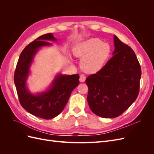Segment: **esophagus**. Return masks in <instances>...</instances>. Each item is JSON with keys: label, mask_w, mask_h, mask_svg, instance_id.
<instances>
[{"label": "esophagus", "mask_w": 154, "mask_h": 154, "mask_svg": "<svg viewBox=\"0 0 154 154\" xmlns=\"http://www.w3.org/2000/svg\"><path fill=\"white\" fill-rule=\"evenodd\" d=\"M85 79H86V76L84 75V74H81V75L80 76V82H85Z\"/></svg>", "instance_id": "1"}]
</instances>
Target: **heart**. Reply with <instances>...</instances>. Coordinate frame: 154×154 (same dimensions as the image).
<instances>
[{
  "mask_svg": "<svg viewBox=\"0 0 154 154\" xmlns=\"http://www.w3.org/2000/svg\"><path fill=\"white\" fill-rule=\"evenodd\" d=\"M110 53V45L97 38L83 42L74 49V54L82 58V69L88 73L100 71L109 58Z\"/></svg>",
  "mask_w": 154,
  "mask_h": 154,
  "instance_id": "obj_1",
  "label": "heart"
}]
</instances>
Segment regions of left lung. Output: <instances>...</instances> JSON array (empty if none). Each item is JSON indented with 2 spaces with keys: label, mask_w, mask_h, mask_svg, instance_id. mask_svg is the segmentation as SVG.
<instances>
[{
  "label": "left lung",
  "mask_w": 154,
  "mask_h": 154,
  "mask_svg": "<svg viewBox=\"0 0 154 154\" xmlns=\"http://www.w3.org/2000/svg\"><path fill=\"white\" fill-rule=\"evenodd\" d=\"M115 49L105 66L87 78V101L96 115L113 118L122 114L136 100L141 69L132 48L114 36Z\"/></svg>",
  "instance_id": "8db88e82"
}]
</instances>
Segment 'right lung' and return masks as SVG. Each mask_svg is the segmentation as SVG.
Returning <instances> with one entry per match:
<instances>
[{
	"instance_id": "obj_1",
	"label": "right lung",
	"mask_w": 154,
	"mask_h": 154,
	"mask_svg": "<svg viewBox=\"0 0 154 154\" xmlns=\"http://www.w3.org/2000/svg\"><path fill=\"white\" fill-rule=\"evenodd\" d=\"M48 41L57 40L52 34L48 33L39 36L27 45L20 55L14 74V82L23 108L32 115L45 119L54 118L62 112L72 91L80 83L78 74H58L45 91L34 94L28 90L26 82L30 67L35 54L41 48L52 45Z\"/></svg>"
}]
</instances>
